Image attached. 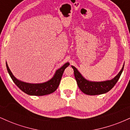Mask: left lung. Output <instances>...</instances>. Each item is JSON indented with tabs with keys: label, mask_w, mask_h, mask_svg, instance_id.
I'll use <instances>...</instances> for the list:
<instances>
[{
	"label": "left lung",
	"mask_w": 130,
	"mask_h": 130,
	"mask_svg": "<svg viewBox=\"0 0 130 130\" xmlns=\"http://www.w3.org/2000/svg\"><path fill=\"white\" fill-rule=\"evenodd\" d=\"M71 67L73 68L74 77H75L77 86L80 90L83 93L87 95H96L106 93L114 87L121 76L123 70L124 65H123V67L119 74L112 79L101 82L89 81L82 76V74L79 72L76 68L73 66H71Z\"/></svg>",
	"instance_id": "8db88e82"
}]
</instances>
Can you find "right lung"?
<instances>
[{
	"label": "right lung",
	"instance_id": "obj_1",
	"mask_svg": "<svg viewBox=\"0 0 130 130\" xmlns=\"http://www.w3.org/2000/svg\"><path fill=\"white\" fill-rule=\"evenodd\" d=\"M68 65H70L68 62L64 64L61 68L57 70L54 76L48 81L43 83H40V84H30V83H24L21 80L17 79L13 76L7 65V63L6 62L7 69L14 84L24 93H27V95H35V96H43V95H48L55 92L60 84L64 70L67 67H68Z\"/></svg>",
	"mask_w": 130,
	"mask_h": 130
}]
</instances>
